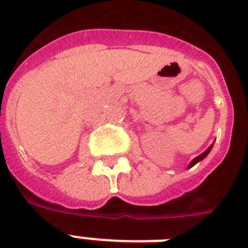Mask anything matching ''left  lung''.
<instances>
[{"mask_svg":"<svg viewBox=\"0 0 248 248\" xmlns=\"http://www.w3.org/2000/svg\"><path fill=\"white\" fill-rule=\"evenodd\" d=\"M211 148H212V145H211V147H210V148H208L207 151H204L203 153H202V155H198V157H196V158L193 159L192 162H190V165H189V167H192V166L196 165L197 162H200V161H202V159H203L204 157H206V155H208V153H210V151H211Z\"/></svg>","mask_w":248,"mask_h":248,"instance_id":"left-lung-1","label":"left lung"}]
</instances>
